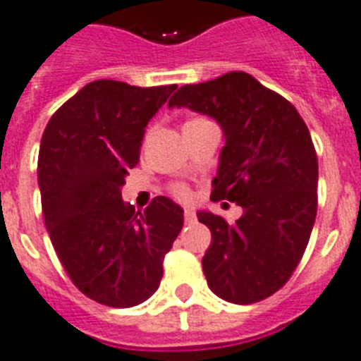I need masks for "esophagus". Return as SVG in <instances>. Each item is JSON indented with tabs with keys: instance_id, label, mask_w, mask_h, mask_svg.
<instances>
[{
	"instance_id": "1",
	"label": "esophagus",
	"mask_w": 361,
	"mask_h": 361,
	"mask_svg": "<svg viewBox=\"0 0 361 361\" xmlns=\"http://www.w3.org/2000/svg\"><path fill=\"white\" fill-rule=\"evenodd\" d=\"M183 218H185V222H187V224H192V222H195V220H196L195 209L185 207V211H183Z\"/></svg>"
}]
</instances>
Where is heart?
<instances>
[{
    "label": "heart",
    "mask_w": 361,
    "mask_h": 361,
    "mask_svg": "<svg viewBox=\"0 0 361 361\" xmlns=\"http://www.w3.org/2000/svg\"><path fill=\"white\" fill-rule=\"evenodd\" d=\"M192 121H196V119H192ZM189 123H190V121H189ZM174 192H176V195H178V196H187V189H185V187H176V189H174Z\"/></svg>",
    "instance_id": "obj_1"
}]
</instances>
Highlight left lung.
I'll return each instance as SVG.
<instances>
[{
  "instance_id": "1",
  "label": "left lung",
  "mask_w": 361,
  "mask_h": 361,
  "mask_svg": "<svg viewBox=\"0 0 361 361\" xmlns=\"http://www.w3.org/2000/svg\"><path fill=\"white\" fill-rule=\"evenodd\" d=\"M171 108L213 117L224 145L211 200L242 207L235 224L209 211L202 266L224 301L251 305L283 288L310 240L317 211V156L299 111L244 71L180 87Z\"/></svg>"
}]
</instances>
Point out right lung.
<instances>
[{
	"label": "right lung",
	"mask_w": 361,
	"mask_h": 361,
	"mask_svg": "<svg viewBox=\"0 0 361 361\" xmlns=\"http://www.w3.org/2000/svg\"><path fill=\"white\" fill-rule=\"evenodd\" d=\"M176 87L95 80L54 111L42 135L45 227L73 284L106 307H135L159 288L163 259L183 227L171 198L157 196L141 213L121 196L148 121Z\"/></svg>",
	"instance_id": "obj_1"
}]
</instances>
